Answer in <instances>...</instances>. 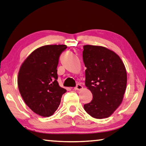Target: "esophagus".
Instances as JSON below:
<instances>
[{"label": "esophagus", "instance_id": "obj_1", "mask_svg": "<svg viewBox=\"0 0 146 146\" xmlns=\"http://www.w3.org/2000/svg\"><path fill=\"white\" fill-rule=\"evenodd\" d=\"M83 88V87H82V86L80 84H77V86H76V87L75 88V90H82V89Z\"/></svg>", "mask_w": 146, "mask_h": 146}]
</instances>
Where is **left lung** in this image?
I'll return each mask as SVG.
<instances>
[{
  "label": "left lung",
  "mask_w": 146,
  "mask_h": 146,
  "mask_svg": "<svg viewBox=\"0 0 146 146\" xmlns=\"http://www.w3.org/2000/svg\"><path fill=\"white\" fill-rule=\"evenodd\" d=\"M83 48L85 85L93 96L84 109L94 118H108L123 102L127 82L125 66L120 57L107 48L94 45Z\"/></svg>",
  "instance_id": "8db88e82"
}]
</instances>
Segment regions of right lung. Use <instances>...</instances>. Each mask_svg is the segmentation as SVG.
<instances>
[{"instance_id": "obj_1", "label": "right lung", "mask_w": 146, "mask_h": 146, "mask_svg": "<svg viewBox=\"0 0 146 146\" xmlns=\"http://www.w3.org/2000/svg\"><path fill=\"white\" fill-rule=\"evenodd\" d=\"M66 45H45L31 52L19 68L17 85L25 103L40 116L48 117L59 107L66 90L57 81L59 57Z\"/></svg>"}]
</instances>
